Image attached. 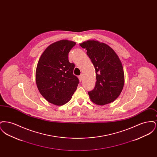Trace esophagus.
I'll return each mask as SVG.
<instances>
[{"label":"esophagus","mask_w":157,"mask_h":157,"mask_svg":"<svg viewBox=\"0 0 157 157\" xmlns=\"http://www.w3.org/2000/svg\"><path fill=\"white\" fill-rule=\"evenodd\" d=\"M78 78H79V81H81L82 80V79H83V75H79V76H78Z\"/></svg>","instance_id":"obj_1"}]
</instances>
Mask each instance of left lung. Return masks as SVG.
Instances as JSON below:
<instances>
[{"label":"left lung","instance_id":"8db88e82","mask_svg":"<svg viewBox=\"0 0 157 157\" xmlns=\"http://www.w3.org/2000/svg\"><path fill=\"white\" fill-rule=\"evenodd\" d=\"M79 45L86 49L95 69V86L88 92L90 100L98 105L111 103L120 96L124 85L120 58L109 46L97 40H88Z\"/></svg>","mask_w":157,"mask_h":157}]
</instances>
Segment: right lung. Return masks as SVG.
<instances>
[{
  "mask_svg": "<svg viewBox=\"0 0 157 157\" xmlns=\"http://www.w3.org/2000/svg\"><path fill=\"white\" fill-rule=\"evenodd\" d=\"M76 45L69 40H60L46 48L36 69V83L40 94L49 102L57 106L71 100L79 83L73 74L75 65L68 60V53Z\"/></svg>",
  "mask_w": 157,
  "mask_h": 157,
  "instance_id": "1",
  "label": "right lung"
}]
</instances>
